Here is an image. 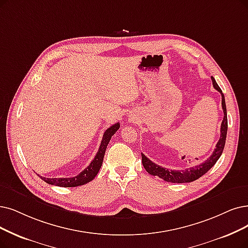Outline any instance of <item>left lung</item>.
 Returning a JSON list of instances; mask_svg holds the SVG:
<instances>
[{"label": "left lung", "instance_id": "1", "mask_svg": "<svg viewBox=\"0 0 248 248\" xmlns=\"http://www.w3.org/2000/svg\"><path fill=\"white\" fill-rule=\"evenodd\" d=\"M212 81H213L214 87L222 95V108H223V112H224V119H223L222 124H221L220 140H219V141H217L212 155L207 158V160H205L203 163L197 165V166H194V167H191V168H189V169L174 171V170L166 169V168H163L161 166L153 163L150 158H147L143 154H141L142 165L147 173H150L153 176H157L158 178H161V179H163L167 182L188 183V182H192V181H195L196 179H199L200 177L204 175L217 163V161L219 160L222 153H223L224 147H225L227 130H228V120H227L225 96L221 91V88L219 87V85H217V83L216 82L215 78L213 76H212Z\"/></svg>", "mask_w": 248, "mask_h": 248}]
</instances>
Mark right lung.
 I'll list each match as a JSON object with an SVG mask.
<instances>
[{
    "mask_svg": "<svg viewBox=\"0 0 248 248\" xmlns=\"http://www.w3.org/2000/svg\"><path fill=\"white\" fill-rule=\"evenodd\" d=\"M120 127V123H116L112 125L111 127H108V129L105 131L103 135V140L101 142L100 147H98V151L94 156L90 166L86 167L85 169L79 173L75 177L71 178H46L42 177V179L46 182L47 184L51 185H56V186H60V187H76V186H80L84 185L88 182H91L92 180L94 179V177L97 175L98 171H100L103 161H104V156L106 153V148L110 142V140L112 136L116 133V131L119 129Z\"/></svg>",
    "mask_w": 248,
    "mask_h": 248,
    "instance_id": "1",
    "label": "right lung"
}]
</instances>
